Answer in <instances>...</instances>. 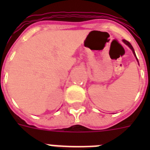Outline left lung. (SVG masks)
<instances>
[{"instance_id":"8db88e82","label":"left lung","mask_w":150,"mask_h":150,"mask_svg":"<svg viewBox=\"0 0 150 150\" xmlns=\"http://www.w3.org/2000/svg\"><path fill=\"white\" fill-rule=\"evenodd\" d=\"M123 42H124V43H125L126 45H128V47H130V49H131V50H132L133 54H134V55H135V57H136V59H137V61H138V58H137V57H136V55H135V50H134V49H133V47H132V44H131V43H129V42H128V41L125 40H123ZM138 62H139V61H138Z\"/></svg>"}]
</instances>
